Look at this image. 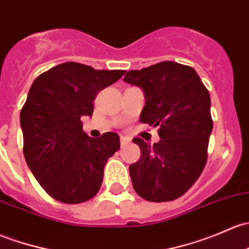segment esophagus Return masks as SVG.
Listing matches in <instances>:
<instances>
[{"label": "esophagus", "instance_id": "esophagus-1", "mask_svg": "<svg viewBox=\"0 0 249 249\" xmlns=\"http://www.w3.org/2000/svg\"><path fill=\"white\" fill-rule=\"evenodd\" d=\"M129 143H130L129 138L125 137V136H122V137H120V145H122L123 148H124V146H126Z\"/></svg>", "mask_w": 249, "mask_h": 249}]
</instances>
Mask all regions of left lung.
Segmentation results:
<instances>
[{"mask_svg": "<svg viewBox=\"0 0 249 249\" xmlns=\"http://www.w3.org/2000/svg\"><path fill=\"white\" fill-rule=\"evenodd\" d=\"M144 91L140 122L159 126L161 140L153 145L133 138L141 159L129 171L136 193L149 201L181 197L200 177L208 160L213 131L210 94L193 68L161 62L130 70L123 78Z\"/></svg>", "mask_w": 249, "mask_h": 249, "instance_id": "1", "label": "left lung"}]
</instances>
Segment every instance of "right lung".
Segmentation results:
<instances>
[{
	"label": "right lung",
	"instance_id": "right-lung-1",
	"mask_svg": "<svg viewBox=\"0 0 249 249\" xmlns=\"http://www.w3.org/2000/svg\"><path fill=\"white\" fill-rule=\"evenodd\" d=\"M125 70H96L67 62L36 78L20 112L23 155L36 181L65 204L91 199L100 190L107 160L120 148L119 136L89 137L82 117H91L100 90Z\"/></svg>",
	"mask_w": 249,
	"mask_h": 249
}]
</instances>
